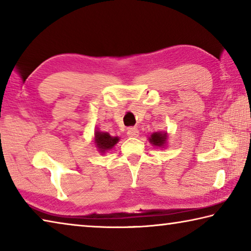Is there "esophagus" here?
Instances as JSON below:
<instances>
[{
	"label": "esophagus",
	"instance_id": "1",
	"mask_svg": "<svg viewBox=\"0 0 251 251\" xmlns=\"http://www.w3.org/2000/svg\"><path fill=\"white\" fill-rule=\"evenodd\" d=\"M139 131L136 127H129V128L127 129V135H128L129 137H137Z\"/></svg>",
	"mask_w": 251,
	"mask_h": 251
}]
</instances>
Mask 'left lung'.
Listing matches in <instances>:
<instances>
[{
    "label": "left lung",
    "mask_w": 251,
    "mask_h": 251,
    "mask_svg": "<svg viewBox=\"0 0 251 251\" xmlns=\"http://www.w3.org/2000/svg\"><path fill=\"white\" fill-rule=\"evenodd\" d=\"M150 139L151 144L152 145L156 146V147H164L166 145V142H167V133H154L151 135V137L148 138Z\"/></svg>",
    "instance_id": "obj_1"
}]
</instances>
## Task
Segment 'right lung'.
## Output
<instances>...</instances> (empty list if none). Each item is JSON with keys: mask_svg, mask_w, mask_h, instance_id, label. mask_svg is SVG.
I'll return each instance as SVG.
<instances>
[{"mask_svg": "<svg viewBox=\"0 0 251 251\" xmlns=\"http://www.w3.org/2000/svg\"><path fill=\"white\" fill-rule=\"evenodd\" d=\"M95 145L99 148L100 152H104L108 150H112V148L116 145L120 141V138L114 137V136H110L108 133H104V131L95 130Z\"/></svg>", "mask_w": 251, "mask_h": 251, "instance_id": "obj_1", "label": "right lung"}]
</instances>
